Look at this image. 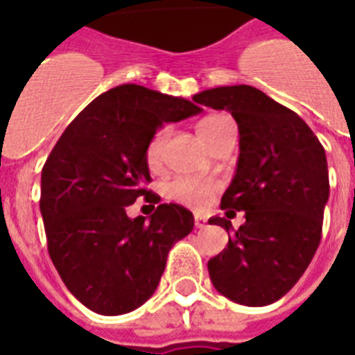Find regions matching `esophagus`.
Returning <instances> with one entry per match:
<instances>
[{
    "mask_svg": "<svg viewBox=\"0 0 355 355\" xmlns=\"http://www.w3.org/2000/svg\"><path fill=\"white\" fill-rule=\"evenodd\" d=\"M193 224H196V228H205V218L201 215L193 216Z\"/></svg>",
    "mask_w": 355,
    "mask_h": 355,
    "instance_id": "esophagus-1",
    "label": "esophagus"
}]
</instances>
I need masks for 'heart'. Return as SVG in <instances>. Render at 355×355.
<instances>
[{"mask_svg": "<svg viewBox=\"0 0 355 355\" xmlns=\"http://www.w3.org/2000/svg\"><path fill=\"white\" fill-rule=\"evenodd\" d=\"M232 119L228 116H209L205 119H201L198 123V135L200 139L205 142V146H211L213 140L223 132L226 125H230ZM169 137V129H159L155 132L154 137L150 139L146 148V163L150 169H157L159 163H162V154L163 146H165V140ZM216 190L215 182H209V180H196V178H184L178 177L169 180L165 184V196L169 200L188 205V207L200 209L211 198V193Z\"/></svg>", "mask_w": 355, "mask_h": 355, "instance_id": "obj_1", "label": "heart"}]
</instances>
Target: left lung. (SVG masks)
I'll return each instance as SVG.
<instances>
[{
  "mask_svg": "<svg viewBox=\"0 0 355 355\" xmlns=\"http://www.w3.org/2000/svg\"><path fill=\"white\" fill-rule=\"evenodd\" d=\"M213 110H228L239 129L236 175L224 192L226 216L245 213L228 245L207 262L215 289L243 306H266L289 293L312 262L329 200L325 150L304 119L251 85L193 94Z\"/></svg>",
  "mask_w": 355,
  "mask_h": 355,
  "instance_id": "left-lung-1",
  "label": "left lung"
}]
</instances>
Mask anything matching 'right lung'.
I'll list each match as a JSON object with an SVG mask.
<instances>
[{
	"label": "right lung",
	"instance_id": "obj_1",
	"mask_svg": "<svg viewBox=\"0 0 355 355\" xmlns=\"http://www.w3.org/2000/svg\"><path fill=\"white\" fill-rule=\"evenodd\" d=\"M201 108L182 96L125 83L96 96L66 127L42 171L47 249L58 275L81 304L102 315L132 312L154 295L167 254L193 228L177 203L150 218H129L137 198L157 203L146 148L163 123Z\"/></svg>",
	"mask_w": 355,
	"mask_h": 355
}]
</instances>
